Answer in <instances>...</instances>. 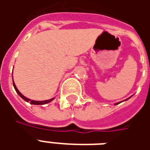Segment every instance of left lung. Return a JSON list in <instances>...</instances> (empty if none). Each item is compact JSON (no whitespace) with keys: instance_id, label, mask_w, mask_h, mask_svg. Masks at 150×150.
Segmentation results:
<instances>
[{"instance_id":"obj_1","label":"left lung","mask_w":150,"mask_h":150,"mask_svg":"<svg viewBox=\"0 0 150 150\" xmlns=\"http://www.w3.org/2000/svg\"><path fill=\"white\" fill-rule=\"evenodd\" d=\"M127 100H128V99H127ZM120 104V103H116V104Z\"/></svg>"}]
</instances>
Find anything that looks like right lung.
Wrapping results in <instances>:
<instances>
[{
	"label": "right lung",
	"instance_id": "right-lung-1",
	"mask_svg": "<svg viewBox=\"0 0 150 150\" xmlns=\"http://www.w3.org/2000/svg\"><path fill=\"white\" fill-rule=\"evenodd\" d=\"M13 87H14V89L15 91H17V93H18L20 96H21L24 100H25L26 102H30L31 104H35V105H42V104H48V103H50V102H51V101L54 99V98H52V99H50V100H42V101H37V100H30V99H28V98H26L25 96H24L23 95L21 94L20 91H18V89L17 88V87H16V85H15L14 82H13Z\"/></svg>",
	"mask_w": 150,
	"mask_h": 150
}]
</instances>
